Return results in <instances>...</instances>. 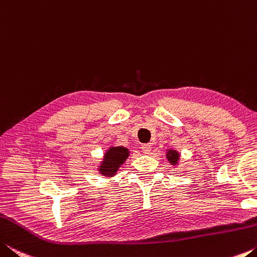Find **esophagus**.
<instances>
[{
  "label": "esophagus",
  "instance_id": "obj_1",
  "mask_svg": "<svg viewBox=\"0 0 257 257\" xmlns=\"http://www.w3.org/2000/svg\"><path fill=\"white\" fill-rule=\"evenodd\" d=\"M141 150L144 151L145 154H149L150 150H151V146L150 145H142L141 146Z\"/></svg>",
  "mask_w": 257,
  "mask_h": 257
}]
</instances>
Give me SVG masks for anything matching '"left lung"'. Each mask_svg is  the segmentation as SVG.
Wrapping results in <instances>:
<instances>
[{"instance_id":"obj_1","label":"left lung","mask_w":257,"mask_h":257,"mask_svg":"<svg viewBox=\"0 0 257 257\" xmlns=\"http://www.w3.org/2000/svg\"><path fill=\"white\" fill-rule=\"evenodd\" d=\"M166 157L168 159V162H170L172 165H176L179 162V153L176 150H168L166 153Z\"/></svg>"}]
</instances>
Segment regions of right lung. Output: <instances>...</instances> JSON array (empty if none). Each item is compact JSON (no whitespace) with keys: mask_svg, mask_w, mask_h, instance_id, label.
Wrapping results in <instances>:
<instances>
[{"mask_svg":"<svg viewBox=\"0 0 257 257\" xmlns=\"http://www.w3.org/2000/svg\"><path fill=\"white\" fill-rule=\"evenodd\" d=\"M130 151L124 147H110L106 153H104L103 161L101 162L99 166V172L102 175L113 176L121 164L127 159Z\"/></svg>","mask_w":257,"mask_h":257,"instance_id":"obj_1","label":"right lung"}]
</instances>
